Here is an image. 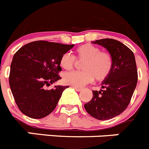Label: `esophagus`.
Listing matches in <instances>:
<instances>
[{"label": "esophagus", "instance_id": "34e87169", "mask_svg": "<svg viewBox=\"0 0 149 149\" xmlns=\"http://www.w3.org/2000/svg\"><path fill=\"white\" fill-rule=\"evenodd\" d=\"M73 88H74L75 90H76V91H77V92H80V91H81V90H82V89H81V88H79V87H74V86H73Z\"/></svg>", "mask_w": 149, "mask_h": 149}]
</instances>
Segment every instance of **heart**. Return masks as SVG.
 <instances>
[{
  "label": "heart",
  "instance_id": "obj_1",
  "mask_svg": "<svg viewBox=\"0 0 149 149\" xmlns=\"http://www.w3.org/2000/svg\"><path fill=\"white\" fill-rule=\"evenodd\" d=\"M75 57L79 61H84L83 71H72L64 75L65 84L81 87L93 81H104L110 75L113 68V59L109 52L101 51V48L92 44H84L75 50ZM71 54L65 53L61 56L59 65L65 70L73 69L76 59Z\"/></svg>",
  "mask_w": 149,
  "mask_h": 149
}]
</instances>
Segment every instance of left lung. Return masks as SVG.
<instances>
[{"instance_id": "1", "label": "left lung", "mask_w": 149, "mask_h": 149, "mask_svg": "<svg viewBox=\"0 0 149 149\" xmlns=\"http://www.w3.org/2000/svg\"><path fill=\"white\" fill-rule=\"evenodd\" d=\"M93 43L107 48L113 59V68L102 82L104 90H93V96L84 108L98 120H109L122 113L131 101L137 82L135 58L132 51L118 40L101 39Z\"/></svg>"}]
</instances>
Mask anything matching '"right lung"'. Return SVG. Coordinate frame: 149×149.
<instances>
[{
	"label": "right lung",
	"mask_w": 149,
	"mask_h": 149,
	"mask_svg": "<svg viewBox=\"0 0 149 149\" xmlns=\"http://www.w3.org/2000/svg\"><path fill=\"white\" fill-rule=\"evenodd\" d=\"M74 45L31 42L18 50L12 59L9 86L18 108L31 118H42L56 108L68 86L46 87L61 79L60 58Z\"/></svg>",
	"instance_id": "add662e5"
}]
</instances>
